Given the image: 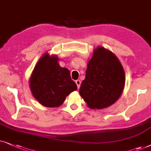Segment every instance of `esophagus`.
<instances>
[{
    "instance_id": "1",
    "label": "esophagus",
    "mask_w": 151,
    "mask_h": 151,
    "mask_svg": "<svg viewBox=\"0 0 151 151\" xmlns=\"http://www.w3.org/2000/svg\"><path fill=\"white\" fill-rule=\"evenodd\" d=\"M75 83H76V84H77L78 89H79V88H80V86H81V81H80V80H77V81H75Z\"/></svg>"
}]
</instances>
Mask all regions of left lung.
<instances>
[{"label": "left lung", "instance_id": "8db88e82", "mask_svg": "<svg viewBox=\"0 0 151 151\" xmlns=\"http://www.w3.org/2000/svg\"><path fill=\"white\" fill-rule=\"evenodd\" d=\"M124 84L125 74L119 59L109 50L98 47L88 63L79 94L88 107L102 109L119 99Z\"/></svg>", "mask_w": 151, "mask_h": 151}]
</instances>
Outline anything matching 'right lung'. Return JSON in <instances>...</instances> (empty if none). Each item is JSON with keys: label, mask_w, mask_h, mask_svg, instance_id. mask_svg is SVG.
I'll use <instances>...</instances> for the list:
<instances>
[{"label": "right lung", "mask_w": 151, "mask_h": 151, "mask_svg": "<svg viewBox=\"0 0 151 151\" xmlns=\"http://www.w3.org/2000/svg\"><path fill=\"white\" fill-rule=\"evenodd\" d=\"M32 94L46 107H58L72 92L77 90L70 71L61 68L56 56L45 54L38 61L29 79Z\"/></svg>", "instance_id": "right-lung-1"}]
</instances>
